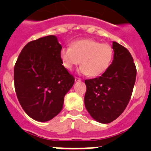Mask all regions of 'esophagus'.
<instances>
[{
  "mask_svg": "<svg viewBox=\"0 0 151 151\" xmlns=\"http://www.w3.org/2000/svg\"><path fill=\"white\" fill-rule=\"evenodd\" d=\"M74 80H75V82H80V81H81V79L79 78V77H75V79H74Z\"/></svg>",
  "mask_w": 151,
  "mask_h": 151,
  "instance_id": "34e87169",
  "label": "esophagus"
}]
</instances>
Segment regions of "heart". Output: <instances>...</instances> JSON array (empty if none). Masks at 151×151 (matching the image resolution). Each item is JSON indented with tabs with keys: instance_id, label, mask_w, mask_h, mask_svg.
Here are the masks:
<instances>
[{
	"instance_id": "heart-1",
	"label": "heart",
	"mask_w": 151,
	"mask_h": 151,
	"mask_svg": "<svg viewBox=\"0 0 151 151\" xmlns=\"http://www.w3.org/2000/svg\"><path fill=\"white\" fill-rule=\"evenodd\" d=\"M113 55V48L108 44L92 39H82L74 42L71 47H63L60 57L66 69L71 70L80 62V74L98 77L109 68Z\"/></svg>"
}]
</instances>
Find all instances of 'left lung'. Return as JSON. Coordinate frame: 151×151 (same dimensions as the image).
<instances>
[{
  "mask_svg": "<svg viewBox=\"0 0 151 151\" xmlns=\"http://www.w3.org/2000/svg\"><path fill=\"white\" fill-rule=\"evenodd\" d=\"M114 57L100 77L85 81V106L98 122L109 123L118 118L129 104L136 80L137 69L129 50L112 42Z\"/></svg>",
  "mask_w": 151,
  "mask_h": 151,
  "instance_id": "1",
  "label": "left lung"
}]
</instances>
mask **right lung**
<instances>
[{"label":"right lung","mask_w":151,"mask_h":151,"mask_svg":"<svg viewBox=\"0 0 151 151\" xmlns=\"http://www.w3.org/2000/svg\"><path fill=\"white\" fill-rule=\"evenodd\" d=\"M62 46L55 36H47L27 44L14 69L17 96L27 115L46 122L60 113L65 95L74 77L62 65Z\"/></svg>","instance_id":"1"}]
</instances>
